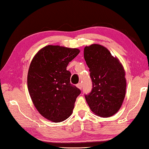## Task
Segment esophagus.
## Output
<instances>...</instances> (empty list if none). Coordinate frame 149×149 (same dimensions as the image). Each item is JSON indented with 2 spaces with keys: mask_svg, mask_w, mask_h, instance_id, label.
Here are the masks:
<instances>
[{
  "mask_svg": "<svg viewBox=\"0 0 149 149\" xmlns=\"http://www.w3.org/2000/svg\"><path fill=\"white\" fill-rule=\"evenodd\" d=\"M77 87L79 88V89L81 90V89H82V87H83V85H82V83H78V84H77Z\"/></svg>",
  "mask_w": 149,
  "mask_h": 149,
  "instance_id": "34e87169",
  "label": "esophagus"
}]
</instances>
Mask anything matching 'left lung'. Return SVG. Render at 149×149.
I'll list each match as a JSON object with an SVG mask.
<instances>
[{
    "label": "left lung",
    "mask_w": 149,
    "mask_h": 149,
    "mask_svg": "<svg viewBox=\"0 0 149 149\" xmlns=\"http://www.w3.org/2000/svg\"><path fill=\"white\" fill-rule=\"evenodd\" d=\"M84 58L93 85L91 92L85 95L88 106L98 116H111L118 112L125 98L124 68L118 58L99 44L85 47Z\"/></svg>",
    "instance_id": "obj_1"
}]
</instances>
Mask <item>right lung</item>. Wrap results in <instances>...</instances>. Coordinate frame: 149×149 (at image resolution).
Listing matches in <instances>:
<instances>
[{"mask_svg": "<svg viewBox=\"0 0 149 149\" xmlns=\"http://www.w3.org/2000/svg\"><path fill=\"white\" fill-rule=\"evenodd\" d=\"M80 50L47 45L34 56L27 75V87L33 102L45 118L60 122L72 115L81 90L70 83L66 70L69 62Z\"/></svg>", "mask_w": 149, "mask_h": 149, "instance_id": "obj_1", "label": "right lung"}]
</instances>
